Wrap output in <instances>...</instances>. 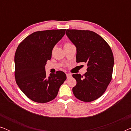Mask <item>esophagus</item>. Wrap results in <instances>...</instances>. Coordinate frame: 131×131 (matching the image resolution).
Here are the masks:
<instances>
[{
	"label": "esophagus",
	"mask_w": 131,
	"mask_h": 131,
	"mask_svg": "<svg viewBox=\"0 0 131 131\" xmlns=\"http://www.w3.org/2000/svg\"><path fill=\"white\" fill-rule=\"evenodd\" d=\"M66 75H67V79L70 78L71 77V74H67Z\"/></svg>",
	"instance_id": "1"
}]
</instances>
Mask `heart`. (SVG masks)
I'll return each mask as SVG.
<instances>
[{"mask_svg":"<svg viewBox=\"0 0 131 131\" xmlns=\"http://www.w3.org/2000/svg\"><path fill=\"white\" fill-rule=\"evenodd\" d=\"M70 44H71L70 43H66L65 44H64V46H66V45H70Z\"/></svg>","mask_w":131,"mask_h":131,"instance_id":"1","label":"heart"}]
</instances>
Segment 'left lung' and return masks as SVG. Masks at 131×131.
Masks as SVG:
<instances>
[{
  "instance_id": "1",
  "label": "left lung",
  "mask_w": 131,
  "mask_h": 131,
  "mask_svg": "<svg viewBox=\"0 0 131 131\" xmlns=\"http://www.w3.org/2000/svg\"><path fill=\"white\" fill-rule=\"evenodd\" d=\"M66 35L76 48V62L87 64L83 76L73 74L76 85L73 92L84 102L103 95L112 79L114 57L110 46L99 35L89 30H69Z\"/></svg>"
}]
</instances>
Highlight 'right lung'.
Returning <instances> with one entry per match:
<instances>
[{
	"instance_id": "add662e5",
	"label": "right lung",
	"mask_w": 131,
	"mask_h": 131,
	"mask_svg": "<svg viewBox=\"0 0 131 131\" xmlns=\"http://www.w3.org/2000/svg\"><path fill=\"white\" fill-rule=\"evenodd\" d=\"M66 29L34 32L18 46L15 54V78L21 91L32 101H51L56 97L67 79L63 71L46 76L45 65L51 59L55 45L64 36Z\"/></svg>"
}]
</instances>
